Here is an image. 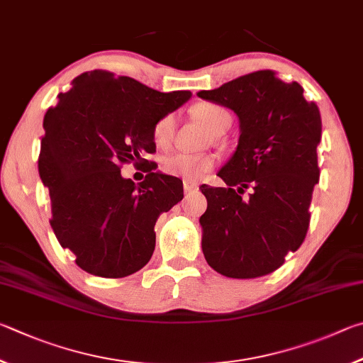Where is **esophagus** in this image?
Returning <instances> with one entry per match:
<instances>
[{"instance_id": "obj_1", "label": "esophagus", "mask_w": 363, "mask_h": 363, "mask_svg": "<svg viewBox=\"0 0 363 363\" xmlns=\"http://www.w3.org/2000/svg\"><path fill=\"white\" fill-rule=\"evenodd\" d=\"M183 189H185V193H191L198 189V183L194 182H188V180H183Z\"/></svg>"}]
</instances>
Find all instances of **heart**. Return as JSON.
<instances>
[{
    "label": "heart",
    "mask_w": 363,
    "mask_h": 363,
    "mask_svg": "<svg viewBox=\"0 0 363 363\" xmlns=\"http://www.w3.org/2000/svg\"><path fill=\"white\" fill-rule=\"evenodd\" d=\"M194 114L208 125L215 133L223 132L231 123V116L223 106L215 104H199L194 106ZM175 114H164L152 127V140L157 146H167L175 133ZM215 157L211 155H191V152H175L164 159L162 170L167 175L183 178L188 182H199L213 169Z\"/></svg>",
    "instance_id": "1"
}]
</instances>
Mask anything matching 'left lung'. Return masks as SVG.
Wrapping results in <instances>:
<instances>
[{"label":"left lung","mask_w":363,"mask_h":363,"mask_svg":"<svg viewBox=\"0 0 363 363\" xmlns=\"http://www.w3.org/2000/svg\"><path fill=\"white\" fill-rule=\"evenodd\" d=\"M198 95L233 110L240 129L236 151L218 172L230 188L201 186L207 198L199 218L202 252L208 266L226 277L266 276L306 238L320 175L319 108L306 101L298 82H284L271 69ZM247 187L251 194L242 199Z\"/></svg>","instance_id":"obj_1"}]
</instances>
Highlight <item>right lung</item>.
<instances>
[{"instance_id":"add662e5","label":"right lung","mask_w":363,"mask_h":363,"mask_svg":"<svg viewBox=\"0 0 363 363\" xmlns=\"http://www.w3.org/2000/svg\"><path fill=\"white\" fill-rule=\"evenodd\" d=\"M189 99V91L165 94L94 69L48 110L38 170L49 189L50 226L89 274L119 279L150 262L156 220L183 199V185L143 155L156 151V121ZM124 162L148 164L149 175L135 186L120 175Z\"/></svg>"}]
</instances>
